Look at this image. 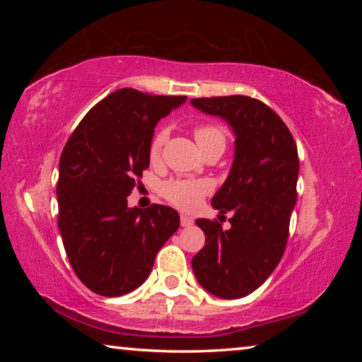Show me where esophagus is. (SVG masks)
<instances>
[{
  "mask_svg": "<svg viewBox=\"0 0 362 362\" xmlns=\"http://www.w3.org/2000/svg\"><path fill=\"white\" fill-rule=\"evenodd\" d=\"M180 223H182V226H192L193 225V218L189 217V216H187V214H182V216H180Z\"/></svg>",
  "mask_w": 362,
  "mask_h": 362,
  "instance_id": "34e87169",
  "label": "esophagus"
}]
</instances>
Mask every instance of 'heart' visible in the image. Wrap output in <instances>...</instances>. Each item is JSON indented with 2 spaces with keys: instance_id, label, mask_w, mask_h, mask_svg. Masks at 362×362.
<instances>
[{
  "instance_id": "heart-1",
  "label": "heart",
  "mask_w": 362,
  "mask_h": 362,
  "mask_svg": "<svg viewBox=\"0 0 362 362\" xmlns=\"http://www.w3.org/2000/svg\"><path fill=\"white\" fill-rule=\"evenodd\" d=\"M193 136L198 142L199 148L204 153L211 148H225L226 134L222 126L218 124H201L193 129ZM169 137V131L166 127L159 129L153 136L148 148V156L153 163L159 161L163 153V146ZM214 189L211 180L206 179H173L163 183L161 193L170 204L180 207L183 211H193L201 204L204 196L209 194Z\"/></svg>"
}]
</instances>
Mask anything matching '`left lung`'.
I'll return each mask as SVG.
<instances>
[{"label":"left lung","mask_w":362,"mask_h":362,"mask_svg":"<svg viewBox=\"0 0 362 362\" xmlns=\"http://www.w3.org/2000/svg\"><path fill=\"white\" fill-rule=\"evenodd\" d=\"M192 105L228 121L236 136L230 175L212 198L220 214L233 212L231 228L196 220L206 244L193 257V273L214 296L240 298L265 283L284 254L297 201V145L278 113L252 97H201Z\"/></svg>","instance_id":"left-lung-1"}]
</instances>
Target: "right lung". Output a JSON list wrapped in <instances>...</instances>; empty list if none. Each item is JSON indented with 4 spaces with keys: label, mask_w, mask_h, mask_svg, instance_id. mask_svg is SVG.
Instances as JSON below:
<instances>
[{
    "label": "right lung",
    "mask_w": 362,
    "mask_h": 362,
    "mask_svg": "<svg viewBox=\"0 0 362 362\" xmlns=\"http://www.w3.org/2000/svg\"><path fill=\"white\" fill-rule=\"evenodd\" d=\"M185 95L115 90L66 140L59 163V230L73 272L103 297L129 293L148 278L158 250L179 230L173 207H127L148 168L158 121Z\"/></svg>",
    "instance_id": "1"
}]
</instances>
